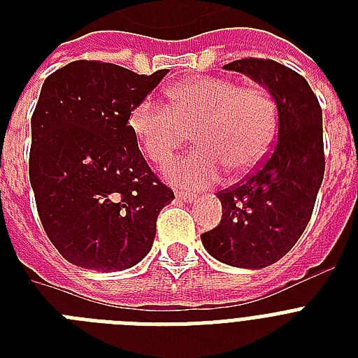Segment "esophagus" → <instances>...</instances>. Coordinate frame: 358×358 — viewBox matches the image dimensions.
Returning <instances> with one entry per match:
<instances>
[{
	"label": "esophagus",
	"instance_id": "1",
	"mask_svg": "<svg viewBox=\"0 0 358 358\" xmlns=\"http://www.w3.org/2000/svg\"><path fill=\"white\" fill-rule=\"evenodd\" d=\"M176 201L187 202V204H191V202L195 201V196L191 195V193H176Z\"/></svg>",
	"mask_w": 358,
	"mask_h": 358
}]
</instances>
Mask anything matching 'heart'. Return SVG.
Wrapping results in <instances>:
<instances>
[{
  "label": "heart",
  "mask_w": 358,
  "mask_h": 358,
  "mask_svg": "<svg viewBox=\"0 0 358 358\" xmlns=\"http://www.w3.org/2000/svg\"><path fill=\"white\" fill-rule=\"evenodd\" d=\"M171 108L152 98L135 103L128 128L141 150L157 167L173 159L187 139L199 146L167 171L185 189H204L227 169L243 173L264 162L277 135V108L258 85L241 87L229 78H189L169 89Z\"/></svg>",
  "instance_id": "heart-1"
}]
</instances>
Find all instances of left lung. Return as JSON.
Returning <instances> with one entry per match:
<instances>
[{
	"mask_svg": "<svg viewBox=\"0 0 358 358\" xmlns=\"http://www.w3.org/2000/svg\"><path fill=\"white\" fill-rule=\"evenodd\" d=\"M262 85L277 106L271 154L241 184L219 193L223 219L201 236L215 260L262 269L288 252L310 221L325 173L322 108L303 76L271 59L224 64Z\"/></svg>",
	"mask_w": 358,
	"mask_h": 358,
	"instance_id": "left-lung-1",
	"label": "left lung"
}]
</instances>
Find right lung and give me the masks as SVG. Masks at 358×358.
<instances>
[{
	"mask_svg": "<svg viewBox=\"0 0 358 358\" xmlns=\"http://www.w3.org/2000/svg\"><path fill=\"white\" fill-rule=\"evenodd\" d=\"M167 72L74 61L42 85L29 180L48 238L74 266L122 271L150 252L157 215L174 193L146 165L128 117Z\"/></svg>",
	"mask_w": 358,
	"mask_h": 358,
	"instance_id": "1",
	"label": "right lung"
}]
</instances>
